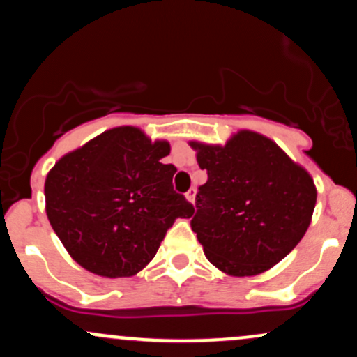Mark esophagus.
Here are the masks:
<instances>
[{"label": "esophagus", "mask_w": 357, "mask_h": 357, "mask_svg": "<svg viewBox=\"0 0 357 357\" xmlns=\"http://www.w3.org/2000/svg\"><path fill=\"white\" fill-rule=\"evenodd\" d=\"M195 198H197V188H190V191L186 193V199L190 203H195Z\"/></svg>", "instance_id": "34e87169"}]
</instances>
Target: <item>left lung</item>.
<instances>
[{
  "label": "left lung",
  "instance_id": "obj_1",
  "mask_svg": "<svg viewBox=\"0 0 357 357\" xmlns=\"http://www.w3.org/2000/svg\"><path fill=\"white\" fill-rule=\"evenodd\" d=\"M190 146L208 172L191 220L206 259L236 278L256 276L284 259L312 222L317 188L310 172L252 130H237L223 146Z\"/></svg>",
  "mask_w": 357,
  "mask_h": 357
}]
</instances>
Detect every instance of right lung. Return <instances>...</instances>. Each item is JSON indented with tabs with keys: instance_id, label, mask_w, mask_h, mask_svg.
Here are the masks:
<instances>
[{
	"instance_id": "right-lung-1",
	"label": "right lung",
	"mask_w": 357,
	"mask_h": 357,
	"mask_svg": "<svg viewBox=\"0 0 357 357\" xmlns=\"http://www.w3.org/2000/svg\"><path fill=\"white\" fill-rule=\"evenodd\" d=\"M167 140L139 127H115L70 151L47 172L45 211L54 232L81 268L130 278L154 259L176 218L193 205L172 190L176 167L162 164Z\"/></svg>"
}]
</instances>
